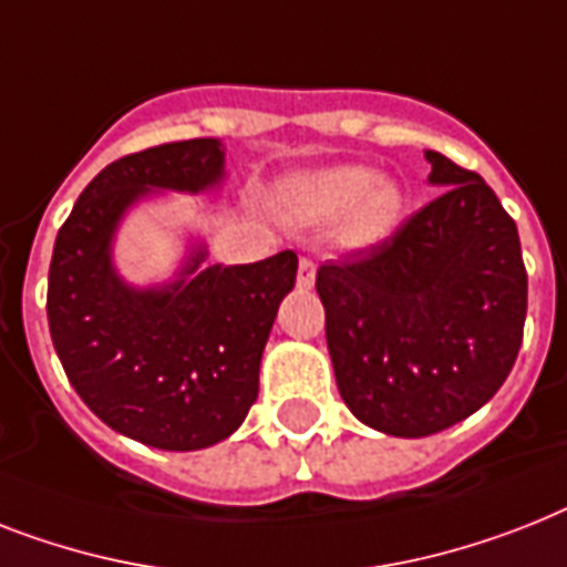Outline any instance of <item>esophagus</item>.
Masks as SVG:
<instances>
[{
    "instance_id": "esophagus-1",
    "label": "esophagus",
    "mask_w": 567,
    "mask_h": 567,
    "mask_svg": "<svg viewBox=\"0 0 567 567\" xmlns=\"http://www.w3.org/2000/svg\"><path fill=\"white\" fill-rule=\"evenodd\" d=\"M315 276H317L315 261H311V259H299V268H297L299 288H311V285H315Z\"/></svg>"
}]
</instances>
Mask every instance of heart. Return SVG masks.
Masks as SVG:
<instances>
[{"mask_svg":"<svg viewBox=\"0 0 567 567\" xmlns=\"http://www.w3.org/2000/svg\"><path fill=\"white\" fill-rule=\"evenodd\" d=\"M285 200L302 220H334L343 215V238L370 247L388 238L402 218L404 192L393 177H375L363 165H329L297 174Z\"/></svg>","mask_w":567,"mask_h":567,"instance_id":"obj_1","label":"heart"}]
</instances>
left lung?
<instances>
[{
  "instance_id": "obj_1",
  "label": "left lung",
  "mask_w": 567,
  "mask_h": 567,
  "mask_svg": "<svg viewBox=\"0 0 567 567\" xmlns=\"http://www.w3.org/2000/svg\"><path fill=\"white\" fill-rule=\"evenodd\" d=\"M443 188L393 238L317 270L343 402L390 436L457 425L507 381L527 317L522 241L481 174L425 151Z\"/></svg>"
}]
</instances>
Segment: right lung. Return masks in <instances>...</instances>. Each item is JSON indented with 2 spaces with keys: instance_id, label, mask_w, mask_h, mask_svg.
I'll return each instance as SVG.
<instances>
[{
  "instance_id": "obj_1",
  "label": "right lung",
  "mask_w": 567,
  "mask_h": 567,
  "mask_svg": "<svg viewBox=\"0 0 567 567\" xmlns=\"http://www.w3.org/2000/svg\"><path fill=\"white\" fill-rule=\"evenodd\" d=\"M220 140L156 145L110 163L60 227L49 268V331L69 384L118 434L197 451L241 427L259 395L261 352L297 282V252L206 265L192 241L174 279L131 285L113 244L124 215L159 192L204 195L224 183Z\"/></svg>"
}]
</instances>
